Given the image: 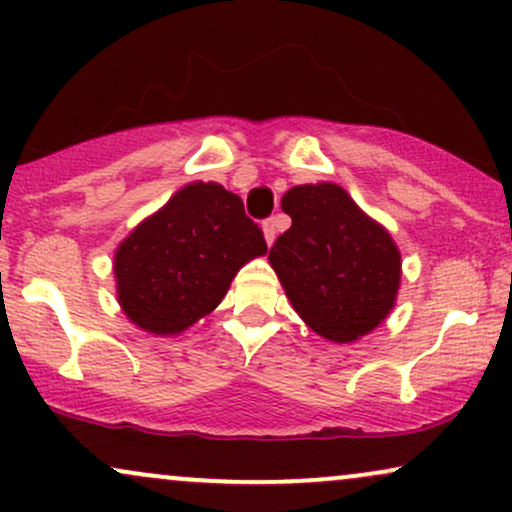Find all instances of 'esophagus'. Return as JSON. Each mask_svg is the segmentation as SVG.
Instances as JSON below:
<instances>
[{
	"label": "esophagus",
	"instance_id": "34e87169",
	"mask_svg": "<svg viewBox=\"0 0 512 512\" xmlns=\"http://www.w3.org/2000/svg\"><path fill=\"white\" fill-rule=\"evenodd\" d=\"M262 231H264V240H267V245H272L274 238H276V223H274V219L264 221L262 223Z\"/></svg>",
	"mask_w": 512,
	"mask_h": 512
}]
</instances>
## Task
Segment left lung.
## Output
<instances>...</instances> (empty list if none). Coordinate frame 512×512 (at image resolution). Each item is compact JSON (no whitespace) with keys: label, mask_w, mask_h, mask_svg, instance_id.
Returning <instances> with one entry per match:
<instances>
[{"label":"left lung","mask_w":512,"mask_h":512,"mask_svg":"<svg viewBox=\"0 0 512 512\" xmlns=\"http://www.w3.org/2000/svg\"><path fill=\"white\" fill-rule=\"evenodd\" d=\"M291 228L276 238L269 264L301 320L320 337L349 344L395 308L402 255L334 182L296 185L281 197Z\"/></svg>","instance_id":"obj_1"}]
</instances>
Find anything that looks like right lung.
Here are the masks:
<instances>
[{
  "label": "right lung",
  "instance_id": "right-lung-1",
  "mask_svg": "<svg viewBox=\"0 0 512 512\" xmlns=\"http://www.w3.org/2000/svg\"><path fill=\"white\" fill-rule=\"evenodd\" d=\"M267 252L243 199L216 182H190L115 250L117 301L151 334H180L209 315L245 262Z\"/></svg>",
  "mask_w": 512,
  "mask_h": 512
}]
</instances>
